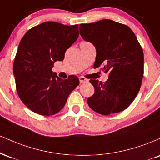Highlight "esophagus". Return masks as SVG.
I'll return each instance as SVG.
<instances>
[{
    "label": "esophagus",
    "instance_id": "esophagus-1",
    "mask_svg": "<svg viewBox=\"0 0 160 160\" xmlns=\"http://www.w3.org/2000/svg\"><path fill=\"white\" fill-rule=\"evenodd\" d=\"M79 80H80V83H82V82H87V79H86L85 78H83V77H80V78H79Z\"/></svg>",
    "mask_w": 160,
    "mask_h": 160
}]
</instances>
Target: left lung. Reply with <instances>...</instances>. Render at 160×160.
Here are the masks:
<instances>
[{"label": "left lung", "mask_w": 160, "mask_h": 160, "mask_svg": "<svg viewBox=\"0 0 160 160\" xmlns=\"http://www.w3.org/2000/svg\"><path fill=\"white\" fill-rule=\"evenodd\" d=\"M80 27L82 39L96 49L94 68L102 66L108 74L104 83L90 80L95 93L88 104L102 115L124 111L136 97L144 74V53L136 36L127 25L110 19Z\"/></svg>", "instance_id": "8db88e82"}]
</instances>
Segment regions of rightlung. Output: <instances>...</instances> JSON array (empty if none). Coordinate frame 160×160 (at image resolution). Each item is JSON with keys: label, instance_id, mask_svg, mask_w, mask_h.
Listing matches in <instances>:
<instances>
[{"label": "right lung", "instance_id": "add662e5", "mask_svg": "<svg viewBox=\"0 0 160 160\" xmlns=\"http://www.w3.org/2000/svg\"><path fill=\"white\" fill-rule=\"evenodd\" d=\"M79 37L78 25L47 22L32 28L22 38L13 63L16 90L24 104L38 114L50 116L64 108L80 83L71 75L62 79L52 71L57 61Z\"/></svg>", "mask_w": 160, "mask_h": 160}]
</instances>
